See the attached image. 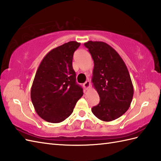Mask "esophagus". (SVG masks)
<instances>
[{"mask_svg":"<svg viewBox=\"0 0 161 161\" xmlns=\"http://www.w3.org/2000/svg\"><path fill=\"white\" fill-rule=\"evenodd\" d=\"M83 86H84L85 89L87 90L88 88H89V87H90V86H91V82H90L89 81H86V82H85V83L83 84Z\"/></svg>","mask_w":161,"mask_h":161,"instance_id":"obj_1","label":"esophagus"}]
</instances>
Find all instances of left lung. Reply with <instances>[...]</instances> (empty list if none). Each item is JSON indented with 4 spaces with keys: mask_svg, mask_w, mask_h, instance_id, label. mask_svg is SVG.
<instances>
[{
    "mask_svg": "<svg viewBox=\"0 0 161 161\" xmlns=\"http://www.w3.org/2000/svg\"><path fill=\"white\" fill-rule=\"evenodd\" d=\"M84 46L94 61L91 81L100 100L91 111L102 121L114 120L131 103L133 86L129 70L119 54L107 43L89 41Z\"/></svg>",
    "mask_w": 161,
    "mask_h": 161,
    "instance_id": "1",
    "label": "left lung"
}]
</instances>
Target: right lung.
<instances>
[{
    "label": "right lung",
    "mask_w": 161,
    "mask_h": 161,
    "mask_svg": "<svg viewBox=\"0 0 161 161\" xmlns=\"http://www.w3.org/2000/svg\"><path fill=\"white\" fill-rule=\"evenodd\" d=\"M80 46V43L73 41L50 50L36 70L31 100L36 114L44 120L63 122L83 95L73 68V53Z\"/></svg>",
    "instance_id": "obj_1"
}]
</instances>
